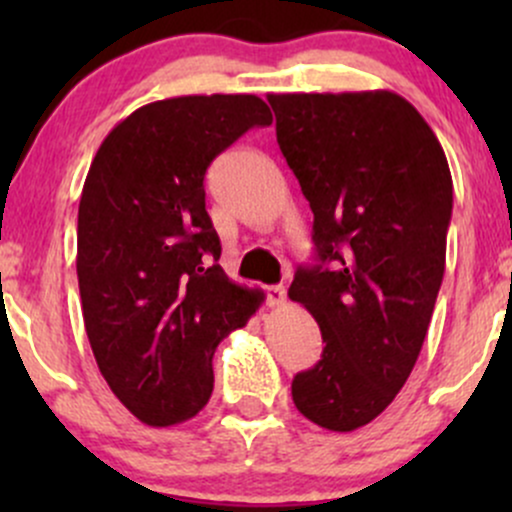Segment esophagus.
Returning a JSON list of instances; mask_svg holds the SVG:
<instances>
[{"mask_svg": "<svg viewBox=\"0 0 512 512\" xmlns=\"http://www.w3.org/2000/svg\"><path fill=\"white\" fill-rule=\"evenodd\" d=\"M264 296H267L269 308H281L286 303V289L281 284L264 286Z\"/></svg>", "mask_w": 512, "mask_h": 512, "instance_id": "1", "label": "esophagus"}]
</instances>
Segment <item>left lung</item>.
<instances>
[{"label": "left lung", "mask_w": 512, "mask_h": 512, "mask_svg": "<svg viewBox=\"0 0 512 512\" xmlns=\"http://www.w3.org/2000/svg\"><path fill=\"white\" fill-rule=\"evenodd\" d=\"M276 142L313 209L317 262L289 289L322 358L293 378L296 409L356 431L390 407L424 346L445 272L448 158L392 91L269 93Z\"/></svg>", "instance_id": "left-lung-1"}]
</instances>
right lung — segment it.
<instances>
[{
  "mask_svg": "<svg viewBox=\"0 0 512 512\" xmlns=\"http://www.w3.org/2000/svg\"><path fill=\"white\" fill-rule=\"evenodd\" d=\"M267 125L250 93L166 98L115 125L88 168L76 226L86 334L105 383L146 426L204 409L216 346L264 301L221 269L204 175Z\"/></svg>",
  "mask_w": 512,
  "mask_h": 512,
  "instance_id": "add662e5",
  "label": "right lung"
}]
</instances>
